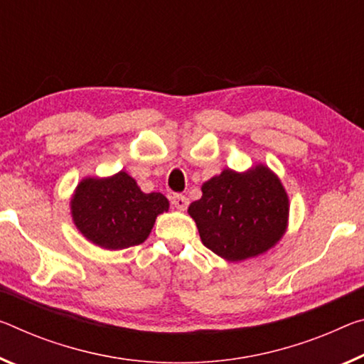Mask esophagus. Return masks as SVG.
I'll list each match as a JSON object with an SVG mask.
<instances>
[{"mask_svg":"<svg viewBox=\"0 0 364 364\" xmlns=\"http://www.w3.org/2000/svg\"><path fill=\"white\" fill-rule=\"evenodd\" d=\"M171 204L176 207L178 210H184L189 204V199L186 198V196L183 194H173L171 196Z\"/></svg>","mask_w":364,"mask_h":364,"instance_id":"esophagus-1","label":"esophagus"}]
</instances>
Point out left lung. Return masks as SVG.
<instances>
[{
  "instance_id": "left-lung-1",
  "label": "left lung",
  "mask_w": 364,
  "mask_h": 364,
  "mask_svg": "<svg viewBox=\"0 0 364 364\" xmlns=\"http://www.w3.org/2000/svg\"><path fill=\"white\" fill-rule=\"evenodd\" d=\"M188 212L204 246L235 262L262 255L282 238L288 196L264 165L246 173L223 170L203 184V198Z\"/></svg>"
}]
</instances>
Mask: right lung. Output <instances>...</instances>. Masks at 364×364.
<instances>
[{"mask_svg": "<svg viewBox=\"0 0 364 364\" xmlns=\"http://www.w3.org/2000/svg\"><path fill=\"white\" fill-rule=\"evenodd\" d=\"M168 210L160 193H142L128 173L85 178L71 200L76 227L92 243L105 250H124L147 240L159 213Z\"/></svg>", "mask_w": 364, "mask_h": 364, "instance_id": "right-lung-1", "label": "right lung"}]
</instances>
